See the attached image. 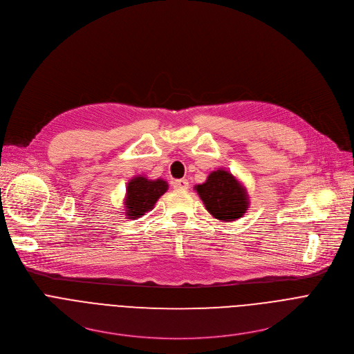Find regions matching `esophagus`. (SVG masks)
Returning a JSON list of instances; mask_svg holds the SVG:
<instances>
[{"label":"esophagus","mask_w":354,"mask_h":354,"mask_svg":"<svg viewBox=\"0 0 354 354\" xmlns=\"http://www.w3.org/2000/svg\"><path fill=\"white\" fill-rule=\"evenodd\" d=\"M172 187L175 190H187L189 187V182L186 179H178V180H174L172 182Z\"/></svg>","instance_id":"obj_1"}]
</instances>
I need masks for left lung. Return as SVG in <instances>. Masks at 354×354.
<instances>
[{
  "mask_svg": "<svg viewBox=\"0 0 354 354\" xmlns=\"http://www.w3.org/2000/svg\"><path fill=\"white\" fill-rule=\"evenodd\" d=\"M206 210L217 220L230 223L241 218L248 207L249 197L246 189L228 171H213L207 180L194 186Z\"/></svg>",
  "mask_w": 354,
  "mask_h": 354,
  "instance_id": "8db88e82",
  "label": "left lung"
}]
</instances>
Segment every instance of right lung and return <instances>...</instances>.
<instances>
[{"label": "right lung", "mask_w": 354, "mask_h": 354, "mask_svg": "<svg viewBox=\"0 0 354 354\" xmlns=\"http://www.w3.org/2000/svg\"><path fill=\"white\" fill-rule=\"evenodd\" d=\"M168 190V183L164 179H147L142 175L133 178L127 183L124 209L130 220L138 218L154 209L157 200Z\"/></svg>", "instance_id": "obj_1"}]
</instances>
